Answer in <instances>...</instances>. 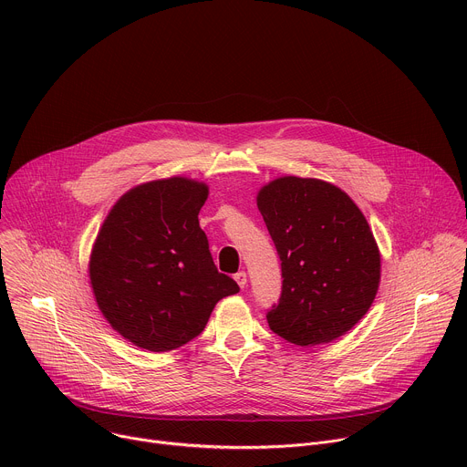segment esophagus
<instances>
[{"label":"esophagus","mask_w":467,"mask_h":467,"mask_svg":"<svg viewBox=\"0 0 467 467\" xmlns=\"http://www.w3.org/2000/svg\"><path fill=\"white\" fill-rule=\"evenodd\" d=\"M234 281L238 283V286H240V288H245V286H247V274H245V272H238V274H234Z\"/></svg>","instance_id":"1"}]
</instances>
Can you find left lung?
Masks as SVG:
<instances>
[{
	"label": "left lung",
	"instance_id": "1",
	"mask_svg": "<svg viewBox=\"0 0 467 467\" xmlns=\"http://www.w3.org/2000/svg\"><path fill=\"white\" fill-rule=\"evenodd\" d=\"M258 211L281 258V297L265 319L296 346L348 332L371 306L380 254L351 197L319 179L281 177L264 186Z\"/></svg>",
	"mask_w": 467,
	"mask_h": 467
}]
</instances>
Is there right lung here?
Instances as JSON below:
<instances>
[{"label": "right lung", "instance_id": "right-lung-1", "mask_svg": "<svg viewBox=\"0 0 467 467\" xmlns=\"http://www.w3.org/2000/svg\"><path fill=\"white\" fill-rule=\"evenodd\" d=\"M203 182L184 177L129 190L94 244L90 281L98 306L123 338L148 351L177 349L202 335L214 305L240 292L220 274L197 214Z\"/></svg>", "mask_w": 467, "mask_h": 467}]
</instances>
